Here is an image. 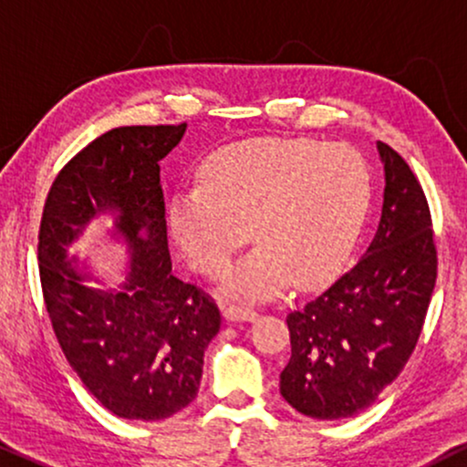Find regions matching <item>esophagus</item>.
<instances>
[{
    "instance_id": "obj_1",
    "label": "esophagus",
    "mask_w": 467,
    "mask_h": 467,
    "mask_svg": "<svg viewBox=\"0 0 467 467\" xmlns=\"http://www.w3.org/2000/svg\"><path fill=\"white\" fill-rule=\"evenodd\" d=\"M223 318L230 323H237V320H254L256 312L252 307H244V305H223Z\"/></svg>"
}]
</instances>
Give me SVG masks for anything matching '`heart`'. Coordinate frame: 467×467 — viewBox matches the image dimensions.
<instances>
[{
	"instance_id": "1",
	"label": "heart",
	"mask_w": 467,
	"mask_h": 467,
	"mask_svg": "<svg viewBox=\"0 0 467 467\" xmlns=\"http://www.w3.org/2000/svg\"><path fill=\"white\" fill-rule=\"evenodd\" d=\"M371 173L351 147L307 138H252L217 149L200 184L171 197L166 223L184 259L217 276L250 237L259 241L222 278L226 294L267 298L289 281L316 287L340 270L371 206Z\"/></svg>"
}]
</instances>
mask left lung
I'll list each match as a JSON object with an SVG mask.
<instances>
[{
	"label": "left lung",
	"instance_id": "8db88e82",
	"mask_svg": "<svg viewBox=\"0 0 467 467\" xmlns=\"http://www.w3.org/2000/svg\"><path fill=\"white\" fill-rule=\"evenodd\" d=\"M378 233L347 275L287 314L292 358L281 395L314 420L373 404L401 373L421 334L437 281L432 219L421 184L389 144Z\"/></svg>",
	"mask_w": 467,
	"mask_h": 467
}]
</instances>
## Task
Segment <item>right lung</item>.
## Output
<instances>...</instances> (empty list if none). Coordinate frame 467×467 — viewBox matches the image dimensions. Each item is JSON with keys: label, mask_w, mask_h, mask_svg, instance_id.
I'll return each mask as SVG.
<instances>
[{"label": "right lung", "mask_w": 467, "mask_h": 467, "mask_svg": "<svg viewBox=\"0 0 467 467\" xmlns=\"http://www.w3.org/2000/svg\"><path fill=\"white\" fill-rule=\"evenodd\" d=\"M184 131L158 125L103 133L63 166L41 217L39 276L52 329L85 389L122 420L158 421L186 409L222 327L217 305L171 275L160 160ZM105 214L110 236L128 250L118 290L89 286L98 279L68 254Z\"/></svg>", "instance_id": "right-lung-1"}]
</instances>
